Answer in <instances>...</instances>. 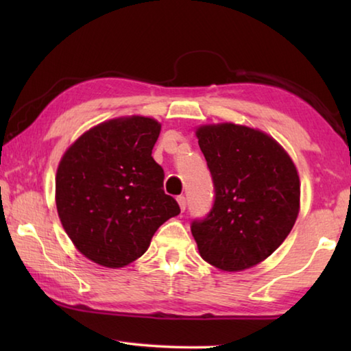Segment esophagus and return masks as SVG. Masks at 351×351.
Returning a JSON list of instances; mask_svg holds the SVG:
<instances>
[{
  "label": "esophagus",
  "instance_id": "34e87169",
  "mask_svg": "<svg viewBox=\"0 0 351 351\" xmlns=\"http://www.w3.org/2000/svg\"><path fill=\"white\" fill-rule=\"evenodd\" d=\"M176 201H178V204H180V209H181L182 212L186 210V206H187L186 197H182V195H181V197H178V198H176Z\"/></svg>",
  "mask_w": 351,
  "mask_h": 351
}]
</instances>
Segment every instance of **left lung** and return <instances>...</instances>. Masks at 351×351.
I'll list each match as a JSON object with an SVG mask.
<instances>
[{"mask_svg":"<svg viewBox=\"0 0 351 351\" xmlns=\"http://www.w3.org/2000/svg\"><path fill=\"white\" fill-rule=\"evenodd\" d=\"M195 134L215 186L210 213L192 223L199 255L226 272L252 268L282 245L299 215L295 164L257 128L207 123Z\"/></svg>","mask_w":351,"mask_h":351,"instance_id":"1","label":"left lung"}]
</instances>
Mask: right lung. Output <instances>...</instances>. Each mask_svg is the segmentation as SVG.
<instances>
[{
	"mask_svg": "<svg viewBox=\"0 0 351 351\" xmlns=\"http://www.w3.org/2000/svg\"><path fill=\"white\" fill-rule=\"evenodd\" d=\"M153 117L122 116L77 138L58 162L56 206L77 251L105 268H123L150 246L159 226L180 213L165 195L152 150Z\"/></svg>",
	"mask_w": 351,
	"mask_h": 351,
	"instance_id": "1",
	"label": "right lung"
}]
</instances>
